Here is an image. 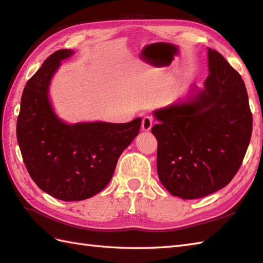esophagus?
Segmentation results:
<instances>
[{
    "instance_id": "34e87169",
    "label": "esophagus",
    "mask_w": 263,
    "mask_h": 263,
    "mask_svg": "<svg viewBox=\"0 0 263 263\" xmlns=\"http://www.w3.org/2000/svg\"><path fill=\"white\" fill-rule=\"evenodd\" d=\"M153 119L150 116H144L142 119V123H141V127L143 131H149L150 128L153 127Z\"/></svg>"
}]
</instances>
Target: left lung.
<instances>
[{
  "instance_id": "1",
  "label": "left lung",
  "mask_w": 263,
  "mask_h": 263,
  "mask_svg": "<svg viewBox=\"0 0 263 263\" xmlns=\"http://www.w3.org/2000/svg\"><path fill=\"white\" fill-rule=\"evenodd\" d=\"M204 88L181 104L156 110L157 172L171 194L199 199L235 176L252 135L248 91L238 72L208 48Z\"/></svg>"
}]
</instances>
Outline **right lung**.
<instances>
[{
	"mask_svg": "<svg viewBox=\"0 0 263 263\" xmlns=\"http://www.w3.org/2000/svg\"><path fill=\"white\" fill-rule=\"evenodd\" d=\"M72 54L71 49L54 52L27 81L16 121V139L32 181L63 201L85 200L104 190L141 126L140 117L128 123L71 125L59 119L48 87L61 61Z\"/></svg>",
	"mask_w": 263,
	"mask_h": 263,
	"instance_id": "right-lung-1",
	"label": "right lung"
}]
</instances>
